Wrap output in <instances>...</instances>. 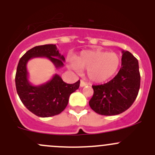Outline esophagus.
<instances>
[{
	"mask_svg": "<svg viewBox=\"0 0 155 155\" xmlns=\"http://www.w3.org/2000/svg\"><path fill=\"white\" fill-rule=\"evenodd\" d=\"M87 85V84L86 82H84L83 80L80 81V87H84V86Z\"/></svg>",
	"mask_w": 155,
	"mask_h": 155,
	"instance_id": "1",
	"label": "esophagus"
}]
</instances>
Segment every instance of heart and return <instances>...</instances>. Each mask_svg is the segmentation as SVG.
I'll return each instance as SVG.
<instances>
[{
	"label": "heart",
	"mask_w": 155,
	"mask_h": 155,
	"mask_svg": "<svg viewBox=\"0 0 155 155\" xmlns=\"http://www.w3.org/2000/svg\"><path fill=\"white\" fill-rule=\"evenodd\" d=\"M120 64V58L116 53L94 50L81 52L75 61H69L68 67L76 72L87 69V77L91 81L102 83L114 76Z\"/></svg>",
	"instance_id": "heart-1"
}]
</instances>
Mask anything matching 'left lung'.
<instances>
[{
	"label": "left lung",
	"mask_w": 155,
	"mask_h": 155,
	"mask_svg": "<svg viewBox=\"0 0 155 155\" xmlns=\"http://www.w3.org/2000/svg\"><path fill=\"white\" fill-rule=\"evenodd\" d=\"M122 53L121 68L116 76L105 84L92 86L94 95L89 105L99 114H120L129 108L137 97L140 86L138 61L130 52Z\"/></svg>",
	"instance_id": "obj_1"
}]
</instances>
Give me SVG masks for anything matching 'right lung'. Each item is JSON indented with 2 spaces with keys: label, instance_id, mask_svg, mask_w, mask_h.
<instances>
[{
  "label": "right lung",
  "instance_id": "right-lung-1",
  "mask_svg": "<svg viewBox=\"0 0 155 155\" xmlns=\"http://www.w3.org/2000/svg\"><path fill=\"white\" fill-rule=\"evenodd\" d=\"M45 57L56 68L64 65V57L61 55L55 45L34 47L21 58L15 74L17 93L22 103L32 114L40 117L59 114L68 104L72 93L79 87L80 81L67 84L58 74H55L48 82L41 85H32L28 80L27 64L31 58Z\"/></svg>",
  "mask_w": 155,
  "mask_h": 155
}]
</instances>
